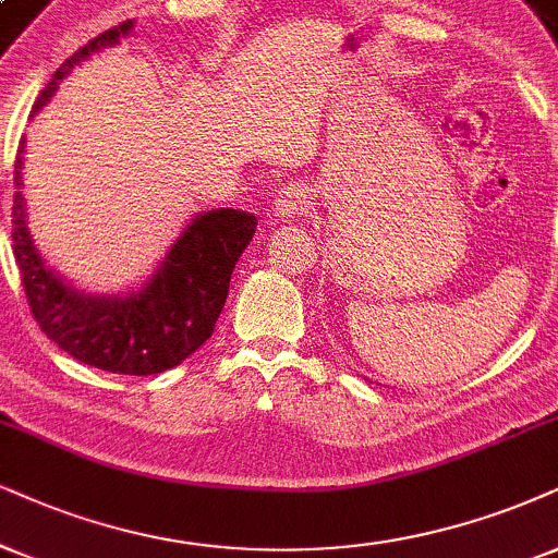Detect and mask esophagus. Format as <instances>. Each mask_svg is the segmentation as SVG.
Wrapping results in <instances>:
<instances>
[{"instance_id":"esophagus-1","label":"esophagus","mask_w":558,"mask_h":558,"mask_svg":"<svg viewBox=\"0 0 558 558\" xmlns=\"http://www.w3.org/2000/svg\"><path fill=\"white\" fill-rule=\"evenodd\" d=\"M307 206H311V191H307V185L287 183L279 191L277 202H274V217L281 219V222H290V219L300 217L302 211H307Z\"/></svg>"}]
</instances>
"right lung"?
Returning a JSON list of instances; mask_svg holds the SVG:
<instances>
[{"label":"right lung","mask_w":558,"mask_h":558,"mask_svg":"<svg viewBox=\"0 0 558 558\" xmlns=\"http://www.w3.org/2000/svg\"><path fill=\"white\" fill-rule=\"evenodd\" d=\"M132 31L134 20H126L74 51L40 93L33 113L44 111L74 66L116 46ZM23 153L25 140L15 157L12 251L40 331L74 360L116 375H157L189 360L215 331L230 292L232 268L256 232V215L238 209L202 211L183 227L147 281L123 294H93L69 284L33 243L23 196Z\"/></svg>","instance_id":"add662e5"}]
</instances>
